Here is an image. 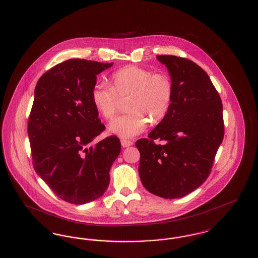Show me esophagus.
Returning a JSON list of instances; mask_svg holds the SVG:
<instances>
[{"mask_svg": "<svg viewBox=\"0 0 258 258\" xmlns=\"http://www.w3.org/2000/svg\"><path fill=\"white\" fill-rule=\"evenodd\" d=\"M121 144H122V146L123 148L130 147V146H132L134 143L132 142V141H130V140H126V139H122L121 140Z\"/></svg>", "mask_w": 258, "mask_h": 258, "instance_id": "34e87169", "label": "esophagus"}]
</instances>
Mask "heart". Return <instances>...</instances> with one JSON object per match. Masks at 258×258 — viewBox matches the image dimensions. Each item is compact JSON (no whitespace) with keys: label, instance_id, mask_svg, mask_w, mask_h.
I'll use <instances>...</instances> for the list:
<instances>
[{"label":"heart","instance_id":"obj_1","mask_svg":"<svg viewBox=\"0 0 258 258\" xmlns=\"http://www.w3.org/2000/svg\"><path fill=\"white\" fill-rule=\"evenodd\" d=\"M112 86L98 82L92 90L96 109L105 119H111L118 110L119 98H130L127 113L118 116L109 123V131L123 138L142 134L149 123L161 121L171 105L173 84L168 75L153 74L152 71L126 66L111 75Z\"/></svg>","mask_w":258,"mask_h":258}]
</instances>
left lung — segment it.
<instances>
[{"label":"left lung","mask_w":258,"mask_h":258,"mask_svg":"<svg viewBox=\"0 0 258 258\" xmlns=\"http://www.w3.org/2000/svg\"><path fill=\"white\" fill-rule=\"evenodd\" d=\"M157 59L171 77L173 98L165 117L148 138L135 143L138 172L151 194L181 198L208 178L224 135L222 104L208 74L196 62L170 55Z\"/></svg>","instance_id":"8db88e82"}]
</instances>
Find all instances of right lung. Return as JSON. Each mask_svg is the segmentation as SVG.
I'll use <instances>...</instances> for the list:
<instances>
[{
    "mask_svg": "<svg viewBox=\"0 0 258 258\" xmlns=\"http://www.w3.org/2000/svg\"><path fill=\"white\" fill-rule=\"evenodd\" d=\"M113 62L72 59L38 79L28 123L34 168L55 195L85 204L106 191L111 166L121 152L117 136L97 144L105 126L92 100L97 75Z\"/></svg>",
    "mask_w": 258,
    "mask_h": 258,
    "instance_id": "obj_1",
    "label": "right lung"
}]
</instances>
